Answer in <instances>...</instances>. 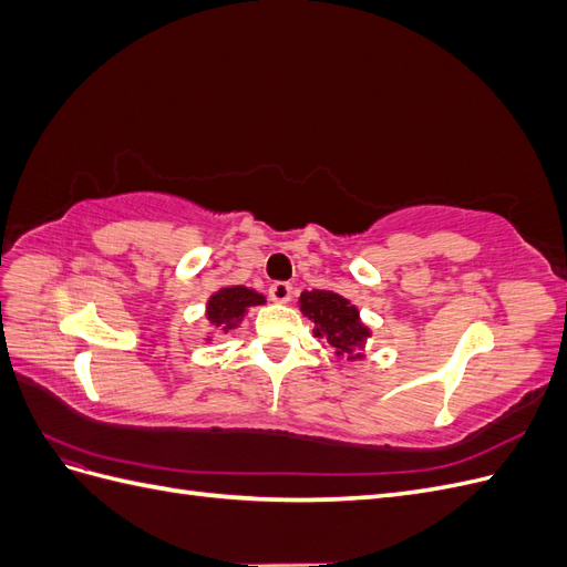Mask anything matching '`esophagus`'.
Instances as JSON below:
<instances>
[{
    "label": "esophagus",
    "mask_w": 567,
    "mask_h": 567,
    "mask_svg": "<svg viewBox=\"0 0 567 567\" xmlns=\"http://www.w3.org/2000/svg\"><path fill=\"white\" fill-rule=\"evenodd\" d=\"M269 298H271L274 302L286 305V302H290V298H293V286L286 284V281L271 284V286H269Z\"/></svg>",
    "instance_id": "34e87169"
}]
</instances>
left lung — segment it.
I'll use <instances>...</instances> for the list:
<instances>
[{
  "label": "left lung",
  "instance_id": "left-lung-1",
  "mask_svg": "<svg viewBox=\"0 0 567 567\" xmlns=\"http://www.w3.org/2000/svg\"><path fill=\"white\" fill-rule=\"evenodd\" d=\"M302 315L315 321V336L323 338L338 357L362 359V348L371 331L359 319L357 307L333 290H305L300 296Z\"/></svg>",
  "mask_w": 567,
  "mask_h": 567
}]
</instances>
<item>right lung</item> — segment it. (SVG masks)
Here are the masks:
<instances>
[{
	"mask_svg": "<svg viewBox=\"0 0 567 567\" xmlns=\"http://www.w3.org/2000/svg\"><path fill=\"white\" fill-rule=\"evenodd\" d=\"M255 305H265V296H260L252 288H246V286L219 288L215 296H210L208 307H205V317H208V321L217 331L227 333L244 321L246 312Z\"/></svg>",
	"mask_w": 567,
	"mask_h": 567,
	"instance_id": "1",
	"label": "right lung"
}]
</instances>
